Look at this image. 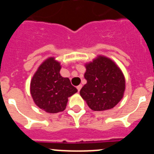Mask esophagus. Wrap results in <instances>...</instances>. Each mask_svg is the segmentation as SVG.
Instances as JSON below:
<instances>
[{"instance_id":"esophagus-1","label":"esophagus","mask_w":154,"mask_h":154,"mask_svg":"<svg viewBox=\"0 0 154 154\" xmlns=\"http://www.w3.org/2000/svg\"><path fill=\"white\" fill-rule=\"evenodd\" d=\"M81 88H82V85H78V86L77 87V91H81Z\"/></svg>"}]
</instances>
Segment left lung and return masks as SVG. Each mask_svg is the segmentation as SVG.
Returning a JSON list of instances; mask_svg holds the SVG:
<instances>
[{
    "instance_id": "left-lung-1",
    "label": "left lung",
    "mask_w": 154,
    "mask_h": 154,
    "mask_svg": "<svg viewBox=\"0 0 154 154\" xmlns=\"http://www.w3.org/2000/svg\"><path fill=\"white\" fill-rule=\"evenodd\" d=\"M87 84L80 94L91 109L105 111L114 108L123 97V73L110 59L99 57L86 65Z\"/></svg>"
}]
</instances>
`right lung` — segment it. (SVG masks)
I'll list each match as a JSON object with an SVG mask.
<instances>
[{"instance_id":"add662e5","label":"right lung","mask_w":154,"mask_h":154,"mask_svg":"<svg viewBox=\"0 0 154 154\" xmlns=\"http://www.w3.org/2000/svg\"><path fill=\"white\" fill-rule=\"evenodd\" d=\"M60 63L50 57L40 65L31 81L33 101L48 113L65 110L68 97L77 91L69 78L60 75Z\"/></svg>"}]
</instances>
